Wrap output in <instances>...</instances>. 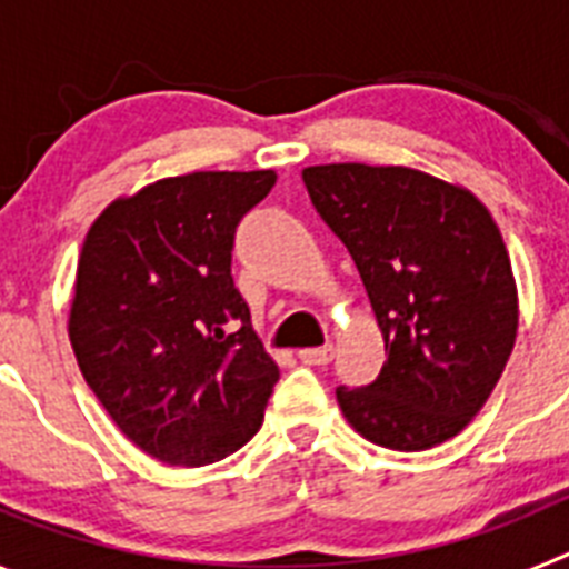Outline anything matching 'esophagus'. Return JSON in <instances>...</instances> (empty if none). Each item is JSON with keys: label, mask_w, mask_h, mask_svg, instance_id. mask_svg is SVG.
Wrapping results in <instances>:
<instances>
[{"label": "esophagus", "mask_w": 569, "mask_h": 569, "mask_svg": "<svg viewBox=\"0 0 569 569\" xmlns=\"http://www.w3.org/2000/svg\"><path fill=\"white\" fill-rule=\"evenodd\" d=\"M299 359L305 365H328L333 359V345H325V347H305L299 350Z\"/></svg>", "instance_id": "obj_1"}]
</instances>
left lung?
Here are the masks:
<instances>
[{"mask_svg": "<svg viewBox=\"0 0 569 569\" xmlns=\"http://www.w3.org/2000/svg\"><path fill=\"white\" fill-rule=\"evenodd\" d=\"M301 179L353 256L385 339L373 385L336 390L341 413L367 441L401 453L453 439L490 399L519 330L490 210L401 164H316Z\"/></svg>", "mask_w": 569, "mask_h": 569, "instance_id": "8db88e82", "label": "left lung"}]
</instances>
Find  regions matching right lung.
Wrapping results in <instances>:
<instances>
[{"mask_svg": "<svg viewBox=\"0 0 569 569\" xmlns=\"http://www.w3.org/2000/svg\"><path fill=\"white\" fill-rule=\"evenodd\" d=\"M273 170H199L122 196L90 224L68 336L116 427L164 465L202 467L248 445L279 367L230 276L241 216Z\"/></svg>", "mask_w": 569, "mask_h": 569, "instance_id": "right-lung-1", "label": "right lung"}]
</instances>
